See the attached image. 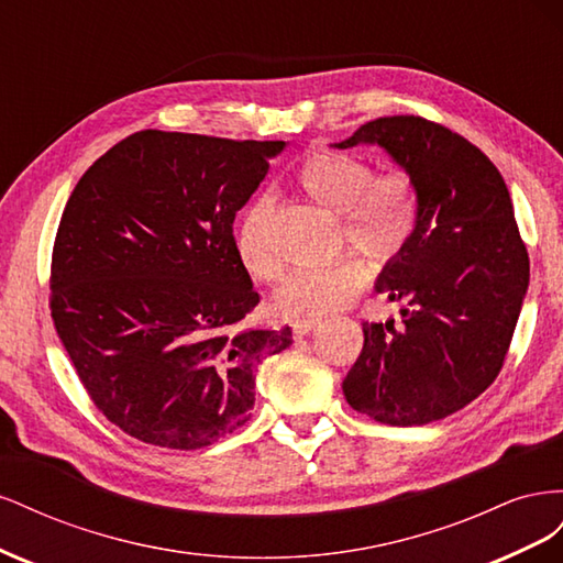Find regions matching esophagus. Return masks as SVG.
Returning a JSON list of instances; mask_svg holds the SVG:
<instances>
[{"label": "esophagus", "instance_id": "obj_1", "mask_svg": "<svg viewBox=\"0 0 563 563\" xmlns=\"http://www.w3.org/2000/svg\"><path fill=\"white\" fill-rule=\"evenodd\" d=\"M319 327H321V321H319V319H308V321H296V323H294V335H296V338H302V335H308V333L317 331Z\"/></svg>", "mask_w": 563, "mask_h": 563}]
</instances>
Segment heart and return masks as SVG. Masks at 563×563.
Returning a JSON list of instances; mask_svg holds the SVG:
<instances>
[{
    "instance_id": "heart-1",
    "label": "heart",
    "mask_w": 563,
    "mask_h": 563,
    "mask_svg": "<svg viewBox=\"0 0 563 563\" xmlns=\"http://www.w3.org/2000/svg\"><path fill=\"white\" fill-rule=\"evenodd\" d=\"M298 190L340 216V228L350 246L373 261H389L411 240L418 225V192L404 168L376 174L373 166L345 152L314 150L294 172ZM275 203L255 197L236 230V251L249 275L261 282H277L284 258L269 242ZM368 272L356 258H343L323 267H302L279 286L272 310L282 319L308 321L345 310L362 294Z\"/></svg>"
}]
</instances>
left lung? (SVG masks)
<instances>
[{"mask_svg":"<svg viewBox=\"0 0 563 563\" xmlns=\"http://www.w3.org/2000/svg\"><path fill=\"white\" fill-rule=\"evenodd\" d=\"M380 145L418 192V225L376 288L401 327L364 321L343 380L347 404L397 428L428 424L498 378L528 288V251L500 172L460 133L413 114L380 117L335 147Z\"/></svg>","mask_w":563,"mask_h":563,"instance_id":"1","label":"left lung"}]
</instances>
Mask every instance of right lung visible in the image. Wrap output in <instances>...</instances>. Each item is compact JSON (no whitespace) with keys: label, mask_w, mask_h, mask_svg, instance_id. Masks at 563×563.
Returning a JSON list of instances; mask_svg holds the SVG:
<instances>
[{"label":"right lung","mask_w":563,"mask_h":563,"mask_svg":"<svg viewBox=\"0 0 563 563\" xmlns=\"http://www.w3.org/2000/svg\"><path fill=\"white\" fill-rule=\"evenodd\" d=\"M284 141L145 129L110 147L65 203L51 317L87 395L119 430L195 451L251 418L255 371L291 329H249L261 302L234 216Z\"/></svg>","instance_id":"add662e5"}]
</instances>
